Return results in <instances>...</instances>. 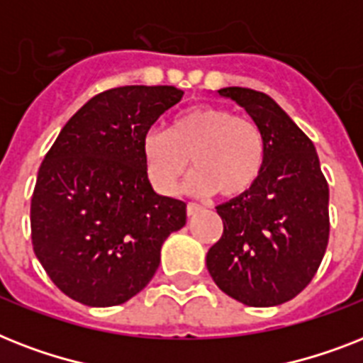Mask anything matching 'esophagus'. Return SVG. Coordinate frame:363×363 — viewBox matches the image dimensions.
<instances>
[{"mask_svg": "<svg viewBox=\"0 0 363 363\" xmlns=\"http://www.w3.org/2000/svg\"><path fill=\"white\" fill-rule=\"evenodd\" d=\"M200 210H202V206L195 204V202H187V216H195Z\"/></svg>", "mask_w": 363, "mask_h": 363, "instance_id": "1", "label": "esophagus"}]
</instances>
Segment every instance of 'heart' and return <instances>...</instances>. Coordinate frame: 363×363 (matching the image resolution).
Wrapping results in <instances>:
<instances>
[{
  "mask_svg": "<svg viewBox=\"0 0 363 363\" xmlns=\"http://www.w3.org/2000/svg\"><path fill=\"white\" fill-rule=\"evenodd\" d=\"M147 176L159 193L178 189L189 167L196 168L187 189L225 199L247 195L259 184L266 163L260 127L225 106L199 104L174 116L167 131L147 133L142 140Z\"/></svg>",
  "mask_w": 363,
  "mask_h": 363,
  "instance_id": "heart-1",
  "label": "heart"
}]
</instances>
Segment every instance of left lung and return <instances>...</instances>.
Returning a JSON list of instances; mask_svg holds the SVG:
<instances>
[{"mask_svg": "<svg viewBox=\"0 0 363 363\" xmlns=\"http://www.w3.org/2000/svg\"><path fill=\"white\" fill-rule=\"evenodd\" d=\"M260 127L266 163L247 195L217 206L223 234L206 257L225 294L249 307L298 296L317 274L328 247V182L313 142L262 91L223 88Z\"/></svg>", "mask_w": 363, "mask_h": 363, "instance_id": "1", "label": "left lung"}]
</instances>
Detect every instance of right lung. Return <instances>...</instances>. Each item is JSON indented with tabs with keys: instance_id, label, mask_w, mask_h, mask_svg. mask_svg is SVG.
<instances>
[{
	"instance_id": "obj_1",
	"label": "right lung",
	"mask_w": 363,
	"mask_h": 363,
	"mask_svg": "<svg viewBox=\"0 0 363 363\" xmlns=\"http://www.w3.org/2000/svg\"><path fill=\"white\" fill-rule=\"evenodd\" d=\"M182 95L174 86L106 89L67 121L40 163L33 251L52 283L84 306L131 300L185 225V202L153 191L142 153L150 127Z\"/></svg>"
}]
</instances>
